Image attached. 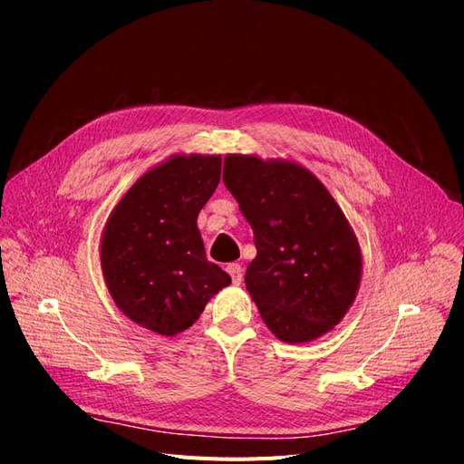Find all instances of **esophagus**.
I'll use <instances>...</instances> for the list:
<instances>
[{
    "mask_svg": "<svg viewBox=\"0 0 464 464\" xmlns=\"http://www.w3.org/2000/svg\"><path fill=\"white\" fill-rule=\"evenodd\" d=\"M227 274L231 276L235 285H241V281H243V267H241V264H235V262L229 264L227 266Z\"/></svg>",
    "mask_w": 464,
    "mask_h": 464,
    "instance_id": "34e87169",
    "label": "esophagus"
}]
</instances>
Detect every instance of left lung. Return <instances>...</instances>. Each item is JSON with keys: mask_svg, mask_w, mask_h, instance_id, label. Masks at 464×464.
Instances as JSON below:
<instances>
[{"mask_svg": "<svg viewBox=\"0 0 464 464\" xmlns=\"http://www.w3.org/2000/svg\"><path fill=\"white\" fill-rule=\"evenodd\" d=\"M223 183L256 245L245 285L283 343L332 332L354 303L362 252L349 219L320 179L293 160L227 154Z\"/></svg>", "mask_w": 464, "mask_h": 464, "instance_id": "left-lung-1", "label": "left lung"}]
</instances>
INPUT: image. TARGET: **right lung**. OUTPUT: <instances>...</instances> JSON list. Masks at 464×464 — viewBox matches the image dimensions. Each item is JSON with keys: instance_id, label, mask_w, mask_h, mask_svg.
<instances>
[{"instance_id": "right-lung-1", "label": "right lung", "mask_w": 464, "mask_h": 464, "mask_svg": "<svg viewBox=\"0 0 464 464\" xmlns=\"http://www.w3.org/2000/svg\"><path fill=\"white\" fill-rule=\"evenodd\" d=\"M219 177V154L169 156L134 181L103 226L100 266L113 303L158 335L188 330L231 283L208 262L197 226Z\"/></svg>"}]
</instances>
